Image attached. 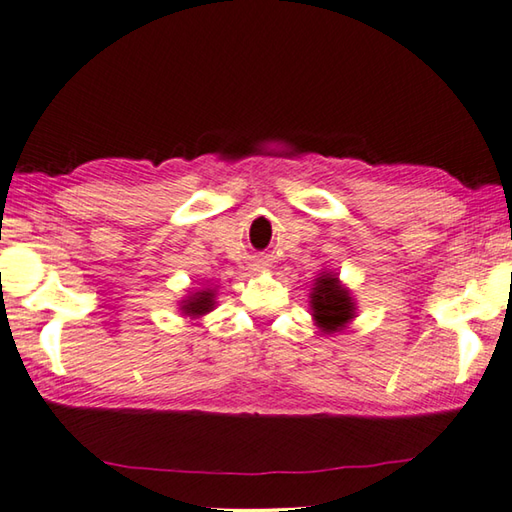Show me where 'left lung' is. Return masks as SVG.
Returning a JSON list of instances; mask_svg holds the SVG:
<instances>
[{"instance_id": "8db88e82", "label": "left lung", "mask_w": 512, "mask_h": 512, "mask_svg": "<svg viewBox=\"0 0 512 512\" xmlns=\"http://www.w3.org/2000/svg\"><path fill=\"white\" fill-rule=\"evenodd\" d=\"M312 312H315V319L319 328L324 333H335V330H342L348 321L353 319V299L348 290L339 285L337 276L324 274L317 279L315 292H312Z\"/></svg>"}]
</instances>
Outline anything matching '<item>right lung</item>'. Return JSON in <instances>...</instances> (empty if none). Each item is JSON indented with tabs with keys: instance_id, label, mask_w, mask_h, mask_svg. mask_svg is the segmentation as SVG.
<instances>
[{
	"instance_id": "obj_1",
	"label": "right lung",
	"mask_w": 512,
	"mask_h": 512,
	"mask_svg": "<svg viewBox=\"0 0 512 512\" xmlns=\"http://www.w3.org/2000/svg\"><path fill=\"white\" fill-rule=\"evenodd\" d=\"M213 308V292L211 290H204V292H197L193 294V297H188L184 301L182 310L186 312V315L191 317H200V315H206Z\"/></svg>"
}]
</instances>
